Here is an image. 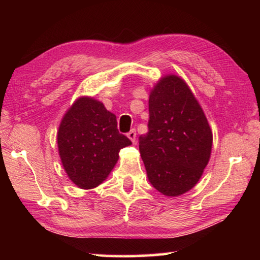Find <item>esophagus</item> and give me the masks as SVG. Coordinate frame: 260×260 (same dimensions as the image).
<instances>
[{"instance_id":"esophagus-1","label":"esophagus","mask_w":260,"mask_h":260,"mask_svg":"<svg viewBox=\"0 0 260 260\" xmlns=\"http://www.w3.org/2000/svg\"><path fill=\"white\" fill-rule=\"evenodd\" d=\"M127 136H128V139L132 141V142H135V138H136V132L135 129H131L128 133H127Z\"/></svg>"}]
</instances>
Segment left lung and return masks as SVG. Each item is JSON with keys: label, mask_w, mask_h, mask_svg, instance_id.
<instances>
[{"label": "left lung", "mask_w": 260, "mask_h": 260, "mask_svg": "<svg viewBox=\"0 0 260 260\" xmlns=\"http://www.w3.org/2000/svg\"><path fill=\"white\" fill-rule=\"evenodd\" d=\"M139 149L149 181L162 195H182L201 179L211 156L212 132L180 77H162L152 88L148 133L139 138Z\"/></svg>", "instance_id": "1"}]
</instances>
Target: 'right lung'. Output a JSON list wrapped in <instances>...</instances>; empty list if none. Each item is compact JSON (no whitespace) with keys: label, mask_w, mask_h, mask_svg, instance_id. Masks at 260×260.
<instances>
[{"label":"right lung","mask_w":260,"mask_h":260,"mask_svg":"<svg viewBox=\"0 0 260 260\" xmlns=\"http://www.w3.org/2000/svg\"><path fill=\"white\" fill-rule=\"evenodd\" d=\"M57 143L61 164L71 181L81 189L102 183L131 140L117 128V118L103 103L80 98L60 121Z\"/></svg>","instance_id":"obj_1"}]
</instances>
